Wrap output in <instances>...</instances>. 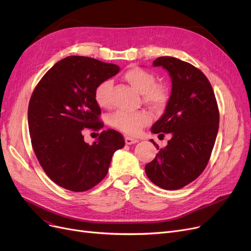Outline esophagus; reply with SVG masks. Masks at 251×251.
<instances>
[{
  "label": "esophagus",
  "instance_id": "obj_1",
  "mask_svg": "<svg viewBox=\"0 0 251 251\" xmlns=\"http://www.w3.org/2000/svg\"><path fill=\"white\" fill-rule=\"evenodd\" d=\"M136 142H138V139H136V138L130 137V136H126L125 137V143L128 144V146H130V144H134Z\"/></svg>",
  "mask_w": 251,
  "mask_h": 251
}]
</instances>
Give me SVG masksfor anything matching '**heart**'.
Instances as JSON below:
<instances>
[{
	"instance_id": "1",
	"label": "heart",
	"mask_w": 251,
	"mask_h": 251,
	"mask_svg": "<svg viewBox=\"0 0 251 251\" xmlns=\"http://www.w3.org/2000/svg\"><path fill=\"white\" fill-rule=\"evenodd\" d=\"M123 78L134 89L142 94L143 100L146 102L154 107H162L166 102L168 98L166 88L162 84L155 83L153 74L148 70L139 67H131L124 73ZM111 87L112 82L110 80H103L95 88V100L100 107H110ZM110 122L115 128L126 134L137 135L143 127L151 122V115L147 111L134 113L118 111L111 116Z\"/></svg>"
}]
</instances>
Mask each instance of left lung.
Segmentation results:
<instances>
[{
  "label": "left lung",
  "mask_w": 251,
  "mask_h": 251,
  "mask_svg": "<svg viewBox=\"0 0 251 251\" xmlns=\"http://www.w3.org/2000/svg\"><path fill=\"white\" fill-rule=\"evenodd\" d=\"M152 66L168 71L172 90L151 132L170 133L172 137L146 166V173L156 186L176 190L205 169L219 130V109L213 87L200 69L173 57L157 58Z\"/></svg>",
  "instance_id": "1"
}]
</instances>
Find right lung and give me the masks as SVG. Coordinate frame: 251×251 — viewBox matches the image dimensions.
Listing matches in <instances>:
<instances>
[{"label": "right lung", "instance_id": "right-lung-1", "mask_svg": "<svg viewBox=\"0 0 251 251\" xmlns=\"http://www.w3.org/2000/svg\"><path fill=\"white\" fill-rule=\"evenodd\" d=\"M120 67L97 59L69 56L57 62L38 82L28 105L32 148L46 174L59 186L86 191L107 175L112 156L125 146L121 133L109 129L89 146L82 130H100L97 85Z\"/></svg>", "mask_w": 251, "mask_h": 251}]
</instances>
